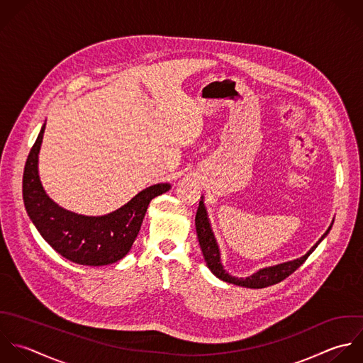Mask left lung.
Instances as JSON below:
<instances>
[{"mask_svg": "<svg viewBox=\"0 0 363 363\" xmlns=\"http://www.w3.org/2000/svg\"><path fill=\"white\" fill-rule=\"evenodd\" d=\"M195 226H196V235L199 239V245L205 257V262L209 267V270L220 280L230 283V284H236V286H242V287H247V289H264L273 284H277L280 281H283L284 279H287L290 274H293L307 259L308 256L317 249V246L321 243V240L328 235V232L331 230L333 225L328 228V230L321 236V239L310 249V252H307L303 257L296 259L293 262H287V263H281L277 266H272V267H266V269H260L257 273L246 277V279H238L230 276L222 266L220 263V253H219V247L216 243V239L213 236L209 219H208V213L203 205V198L202 201H199V206L196 211V216H195Z\"/></svg>", "mask_w": 363, "mask_h": 363, "instance_id": "obj_1", "label": "left lung"}]
</instances>
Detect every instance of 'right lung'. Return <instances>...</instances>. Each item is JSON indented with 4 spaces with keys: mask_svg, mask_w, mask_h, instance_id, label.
<instances>
[{
    "mask_svg": "<svg viewBox=\"0 0 363 363\" xmlns=\"http://www.w3.org/2000/svg\"><path fill=\"white\" fill-rule=\"evenodd\" d=\"M45 124L32 145L22 177V196L29 219L40 236L65 259L83 266H106L121 260L131 249L147 208L169 184H157L137 194L120 209L103 216L66 211L43 191L38 175V154Z\"/></svg>",
    "mask_w": 363,
    "mask_h": 363,
    "instance_id": "obj_1",
    "label": "right lung"
}]
</instances>
